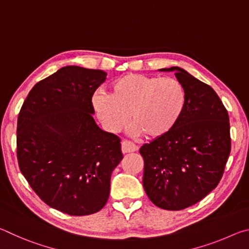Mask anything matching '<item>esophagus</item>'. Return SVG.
Returning <instances> with one entry per match:
<instances>
[{"mask_svg": "<svg viewBox=\"0 0 249 249\" xmlns=\"http://www.w3.org/2000/svg\"><path fill=\"white\" fill-rule=\"evenodd\" d=\"M137 150V146L130 142L128 141L122 142V153L123 154H128V153H134V151Z\"/></svg>", "mask_w": 249, "mask_h": 249, "instance_id": "esophagus-1", "label": "esophagus"}]
</instances>
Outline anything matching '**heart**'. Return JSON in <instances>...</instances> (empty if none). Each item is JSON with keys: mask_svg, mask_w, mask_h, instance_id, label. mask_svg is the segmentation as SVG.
<instances>
[{"mask_svg": "<svg viewBox=\"0 0 249 249\" xmlns=\"http://www.w3.org/2000/svg\"><path fill=\"white\" fill-rule=\"evenodd\" d=\"M185 90L171 77H150L128 73L109 87V94H96L92 100L96 116L108 132L119 133L134 122L130 132L158 138L178 124L185 107Z\"/></svg>", "mask_w": 249, "mask_h": 249, "instance_id": "1", "label": "heart"}]
</instances>
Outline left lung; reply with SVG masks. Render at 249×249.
I'll use <instances>...</instances> for the list:
<instances>
[{
  "label": "left lung",
  "instance_id": "1",
  "mask_svg": "<svg viewBox=\"0 0 249 249\" xmlns=\"http://www.w3.org/2000/svg\"><path fill=\"white\" fill-rule=\"evenodd\" d=\"M174 71L187 101L178 124L165 136L144 144L142 185L158 208L179 211L216 188L231 153L230 117L216 92L179 67Z\"/></svg>",
  "mask_w": 249,
  "mask_h": 249
}]
</instances>
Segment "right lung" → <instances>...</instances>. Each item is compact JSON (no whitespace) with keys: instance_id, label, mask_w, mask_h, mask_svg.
Listing matches in <instances>:
<instances>
[{"instance_id":"1","label":"right lung","mask_w":249,"mask_h":249,"mask_svg":"<svg viewBox=\"0 0 249 249\" xmlns=\"http://www.w3.org/2000/svg\"><path fill=\"white\" fill-rule=\"evenodd\" d=\"M102 70L67 66L34 86L18 120L20 172L41 200L69 215L99 212L123 155L121 140L93 119Z\"/></svg>"}]
</instances>
